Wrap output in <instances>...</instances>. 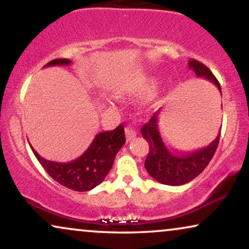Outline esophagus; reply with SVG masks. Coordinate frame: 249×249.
Here are the masks:
<instances>
[{"label":"esophagus","mask_w":249,"mask_h":249,"mask_svg":"<svg viewBox=\"0 0 249 249\" xmlns=\"http://www.w3.org/2000/svg\"><path fill=\"white\" fill-rule=\"evenodd\" d=\"M137 136V131L135 130L132 127H127L125 128V137H127V141H130V139L135 138Z\"/></svg>","instance_id":"esophagus-1"}]
</instances>
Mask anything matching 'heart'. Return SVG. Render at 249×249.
Wrapping results in <instances>:
<instances>
[{
    "label": "heart",
    "mask_w": 249,
    "mask_h": 249,
    "mask_svg": "<svg viewBox=\"0 0 249 249\" xmlns=\"http://www.w3.org/2000/svg\"><path fill=\"white\" fill-rule=\"evenodd\" d=\"M155 81L151 78H142V79H129L124 83L118 84L112 88L111 94L115 98H124L132 95L147 94L153 89Z\"/></svg>",
    "instance_id": "b5f03b06"
}]
</instances>
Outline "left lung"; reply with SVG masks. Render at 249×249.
Masks as SVG:
<instances>
[{"label":"left lung","instance_id":"8db88e82","mask_svg":"<svg viewBox=\"0 0 249 249\" xmlns=\"http://www.w3.org/2000/svg\"><path fill=\"white\" fill-rule=\"evenodd\" d=\"M189 69H193L197 77H204L212 81L221 93L219 81L209 68L199 61L190 60ZM159 112L156 111L147 124L141 129L142 136L149 145V153L145 160V169L156 181L169 186H181L192 181L209 165L219 144L220 134L206 147L188 154H178L166 145L159 127ZM221 132V130H220Z\"/></svg>","mask_w":249,"mask_h":249}]
</instances>
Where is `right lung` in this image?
I'll use <instances>...</instances> for the list:
<instances>
[{"mask_svg": "<svg viewBox=\"0 0 249 249\" xmlns=\"http://www.w3.org/2000/svg\"><path fill=\"white\" fill-rule=\"evenodd\" d=\"M71 60L55 59L50 61L44 68L69 66ZM124 142V125L119 124L114 130L97 134L87 151L71 162L49 161L42 158L32 146L30 147L45 171L56 182L74 192H88L105 179L113 165L115 155Z\"/></svg>", "mask_w": 249, "mask_h": 249, "instance_id": "obj_1", "label": "right lung"}]
</instances>
